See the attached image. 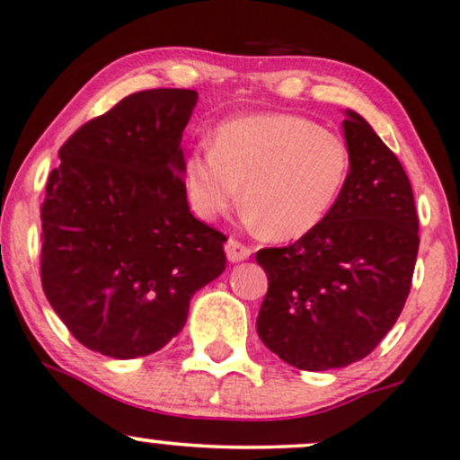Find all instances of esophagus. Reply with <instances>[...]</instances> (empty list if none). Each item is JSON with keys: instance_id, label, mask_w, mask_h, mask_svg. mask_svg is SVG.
Wrapping results in <instances>:
<instances>
[{"instance_id": "34e87169", "label": "esophagus", "mask_w": 460, "mask_h": 460, "mask_svg": "<svg viewBox=\"0 0 460 460\" xmlns=\"http://www.w3.org/2000/svg\"><path fill=\"white\" fill-rule=\"evenodd\" d=\"M225 252H226V259H229L231 263H240V261H246L250 254H252V248L246 246V243H242L240 240H234V237H231V240L225 243Z\"/></svg>"}]
</instances>
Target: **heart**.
I'll return each mask as SVG.
<instances>
[{"label": "heart", "mask_w": 460, "mask_h": 460, "mask_svg": "<svg viewBox=\"0 0 460 460\" xmlns=\"http://www.w3.org/2000/svg\"><path fill=\"white\" fill-rule=\"evenodd\" d=\"M350 156L335 133L295 114L226 120L212 148L197 146L184 163L190 208L223 217L240 201L278 240H295L323 223L344 189Z\"/></svg>", "instance_id": "b5f03b06"}]
</instances>
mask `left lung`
<instances>
[{
	"mask_svg": "<svg viewBox=\"0 0 460 460\" xmlns=\"http://www.w3.org/2000/svg\"><path fill=\"white\" fill-rule=\"evenodd\" d=\"M350 172L323 223L284 248H263L257 333L284 363L324 371L357 363L397 323L418 254L411 184L363 116L346 110Z\"/></svg>",
	"mask_w": 460,
	"mask_h": 460,
	"instance_id": "left-lung-1",
	"label": "left lung"
}]
</instances>
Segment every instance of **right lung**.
<instances>
[{"instance_id": "obj_1", "label": "right lung", "mask_w": 460, "mask_h": 460, "mask_svg": "<svg viewBox=\"0 0 460 460\" xmlns=\"http://www.w3.org/2000/svg\"><path fill=\"white\" fill-rule=\"evenodd\" d=\"M197 91L150 89L72 133L42 203V287L80 344L148 357L182 331L190 297L225 271L226 237L197 220L182 131Z\"/></svg>"}]
</instances>
